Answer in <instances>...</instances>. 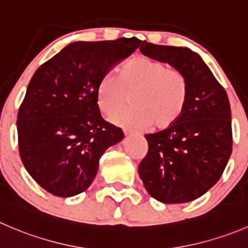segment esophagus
<instances>
[{"instance_id":"1","label":"esophagus","mask_w":248,"mask_h":248,"mask_svg":"<svg viewBox=\"0 0 248 248\" xmlns=\"http://www.w3.org/2000/svg\"><path fill=\"white\" fill-rule=\"evenodd\" d=\"M124 136H126V137L140 136V134H139V133H137V132H134V131H131V129H127V128H124Z\"/></svg>"}]
</instances>
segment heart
<instances>
[{
  "mask_svg": "<svg viewBox=\"0 0 248 248\" xmlns=\"http://www.w3.org/2000/svg\"><path fill=\"white\" fill-rule=\"evenodd\" d=\"M134 107L116 121L127 126L165 129L174 124L184 112L189 97L188 81L167 64L138 57L128 60L120 69L119 75L108 73L100 80L97 102L107 116L119 115L128 105L129 97Z\"/></svg>",
  "mask_w": 248,
  "mask_h": 248,
  "instance_id": "obj_1",
  "label": "heart"
}]
</instances>
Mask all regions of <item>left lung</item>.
Listing matches in <instances>:
<instances>
[{
    "mask_svg": "<svg viewBox=\"0 0 248 248\" xmlns=\"http://www.w3.org/2000/svg\"><path fill=\"white\" fill-rule=\"evenodd\" d=\"M140 52L183 73L189 97L174 124L145 134L149 149L139 163V177L160 202H190L219 180L232 155L229 99L202 58L189 48L144 41Z\"/></svg>",
    "mask_w": 248,
    "mask_h": 248,
    "instance_id": "left-lung-1",
    "label": "left lung"
}]
</instances>
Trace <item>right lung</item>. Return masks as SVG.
Masks as SVG:
<instances>
[{
  "instance_id": "right-lung-1",
  "label": "right lung",
  "mask_w": 248,
  "mask_h": 248,
  "mask_svg": "<svg viewBox=\"0 0 248 248\" xmlns=\"http://www.w3.org/2000/svg\"><path fill=\"white\" fill-rule=\"evenodd\" d=\"M140 42L78 41L33 74L18 112L19 153L29 174L52 195L71 198L87 190L100 156L124 138L121 128L103 120L97 90Z\"/></svg>"
}]
</instances>
